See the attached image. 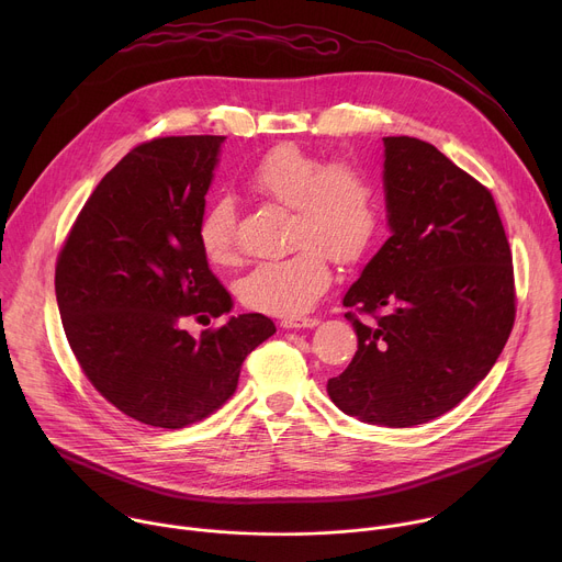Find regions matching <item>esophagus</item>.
Returning a JSON list of instances; mask_svg holds the SVG:
<instances>
[{
	"label": "esophagus",
	"instance_id": "esophagus-1",
	"mask_svg": "<svg viewBox=\"0 0 562 562\" xmlns=\"http://www.w3.org/2000/svg\"><path fill=\"white\" fill-rule=\"evenodd\" d=\"M319 323V319L315 315H289V317H282V327L284 329H311Z\"/></svg>",
	"mask_w": 562,
	"mask_h": 562
}]
</instances>
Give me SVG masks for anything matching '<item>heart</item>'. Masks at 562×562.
<instances>
[{"label": "heart", "instance_id": "1", "mask_svg": "<svg viewBox=\"0 0 562 562\" xmlns=\"http://www.w3.org/2000/svg\"><path fill=\"white\" fill-rule=\"evenodd\" d=\"M247 187L291 209L289 245L280 260L260 262L237 284L249 308L273 315L308 311L331 282V262H358L380 228L382 202L375 180L353 159H327L297 144L267 150L247 176ZM200 247L215 267L237 262L235 213L231 202H213L198 226Z\"/></svg>", "mask_w": 562, "mask_h": 562}]
</instances>
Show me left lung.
<instances>
[{"label":"left lung","mask_w":562,"mask_h":562,"mask_svg":"<svg viewBox=\"0 0 562 562\" xmlns=\"http://www.w3.org/2000/svg\"><path fill=\"white\" fill-rule=\"evenodd\" d=\"M384 191L391 237L345 295L358 351L327 391L364 423L414 427L496 364L516 319L514 265L492 191L434 144L384 137Z\"/></svg>","instance_id":"1"}]
</instances>
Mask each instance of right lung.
<instances>
[{"instance_id":"obj_1","label":"right lung","mask_w":562,"mask_h":562,"mask_svg":"<svg viewBox=\"0 0 562 562\" xmlns=\"http://www.w3.org/2000/svg\"><path fill=\"white\" fill-rule=\"evenodd\" d=\"M222 142L171 135L131 148L57 256V306L79 369L113 407L150 427L209 418L235 393L245 358L276 334L262 313L231 317L200 340L182 327L231 311L198 239Z\"/></svg>"}]
</instances>
